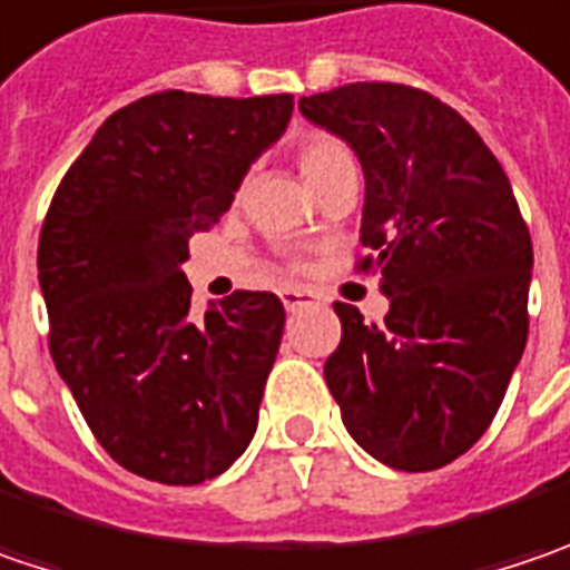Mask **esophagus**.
<instances>
[{"instance_id": "1", "label": "esophagus", "mask_w": 570, "mask_h": 570, "mask_svg": "<svg viewBox=\"0 0 570 570\" xmlns=\"http://www.w3.org/2000/svg\"><path fill=\"white\" fill-rule=\"evenodd\" d=\"M314 301H317V295L307 292V288H285V292H282V304H285L288 311H298V307L314 304Z\"/></svg>"}]
</instances>
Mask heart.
Instances as JSON below:
<instances>
[{"label": "heart", "mask_w": 570, "mask_h": 570, "mask_svg": "<svg viewBox=\"0 0 570 570\" xmlns=\"http://www.w3.org/2000/svg\"><path fill=\"white\" fill-rule=\"evenodd\" d=\"M295 163H298L304 183L314 191H321L327 183H333L340 173L356 169L353 150L333 134H307L295 147Z\"/></svg>", "instance_id": "heart-1"}]
</instances>
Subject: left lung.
<instances>
[{"instance_id":"1","label":"left lung","mask_w":570,"mask_h":570,"mask_svg":"<svg viewBox=\"0 0 570 570\" xmlns=\"http://www.w3.org/2000/svg\"><path fill=\"white\" fill-rule=\"evenodd\" d=\"M365 173L356 272L391 311L343 324L324 365L353 440L397 471L455 462L491 426L529 336L532 240L510 179L469 121L404 82H350L298 101Z\"/></svg>"}]
</instances>
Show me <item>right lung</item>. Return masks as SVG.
Returning a JSON list of instances; mask_svg holds the SVG:
<instances>
[{"mask_svg": "<svg viewBox=\"0 0 570 570\" xmlns=\"http://www.w3.org/2000/svg\"><path fill=\"white\" fill-rule=\"evenodd\" d=\"M292 108V96H144L50 198L38 240L50 356L101 449L147 481L217 478L256 433L285 307L240 288L191 321L183 263Z\"/></svg>", "mask_w": 570, "mask_h": 570, "instance_id": "right-lung-1", "label": "right lung"}]
</instances>
